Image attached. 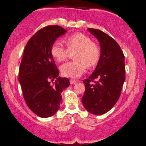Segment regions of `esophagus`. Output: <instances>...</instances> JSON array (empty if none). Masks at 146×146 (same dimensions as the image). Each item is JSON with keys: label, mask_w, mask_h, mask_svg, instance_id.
<instances>
[{"label": "esophagus", "mask_w": 146, "mask_h": 146, "mask_svg": "<svg viewBox=\"0 0 146 146\" xmlns=\"http://www.w3.org/2000/svg\"><path fill=\"white\" fill-rule=\"evenodd\" d=\"M70 84H71V85H75L77 84V82L75 80H70Z\"/></svg>", "instance_id": "34e87169"}]
</instances>
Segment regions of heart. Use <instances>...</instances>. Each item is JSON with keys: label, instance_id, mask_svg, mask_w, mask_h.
<instances>
[{"label": "heart", "instance_id": "heart-1", "mask_svg": "<svg viewBox=\"0 0 146 146\" xmlns=\"http://www.w3.org/2000/svg\"><path fill=\"white\" fill-rule=\"evenodd\" d=\"M67 48L62 42L56 40L52 44L50 52L56 61L62 62L67 59L69 50L78 49L75 56V61L67 62L60 66V70L63 76L77 78L86 71L87 65L94 66L100 58V50L96 44L92 42L88 36L77 33L66 38Z\"/></svg>", "mask_w": 146, "mask_h": 146}]
</instances>
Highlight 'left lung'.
I'll return each instance as SVG.
<instances>
[{"label": "left lung", "instance_id": "8db88e82", "mask_svg": "<svg viewBox=\"0 0 146 146\" xmlns=\"http://www.w3.org/2000/svg\"><path fill=\"white\" fill-rule=\"evenodd\" d=\"M98 40L100 56L92 74L84 80L86 91L82 101L90 113L101 115L111 109L121 96L125 80V56L117 42L99 29L88 28ZM99 81L94 84V79Z\"/></svg>", "mask_w": 146, "mask_h": 146}]
</instances>
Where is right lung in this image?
I'll list each match as a JSON object with an SVG mask.
<instances>
[{
	"instance_id": "add662e5",
	"label": "right lung",
	"mask_w": 146,
	"mask_h": 146,
	"mask_svg": "<svg viewBox=\"0 0 146 146\" xmlns=\"http://www.w3.org/2000/svg\"><path fill=\"white\" fill-rule=\"evenodd\" d=\"M67 32L58 25L44 27L29 39L24 50L19 82L27 106L40 117H50L58 111L61 92L70 85L67 77H58L50 52L52 44Z\"/></svg>"
}]
</instances>
